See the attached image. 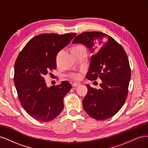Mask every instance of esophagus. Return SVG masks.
<instances>
[{
  "label": "esophagus",
  "mask_w": 148,
  "mask_h": 148,
  "mask_svg": "<svg viewBox=\"0 0 148 148\" xmlns=\"http://www.w3.org/2000/svg\"><path fill=\"white\" fill-rule=\"evenodd\" d=\"M80 85V83H78V82H74L73 84H72V86H74V87H77L78 86H79Z\"/></svg>",
  "instance_id": "obj_1"
}]
</instances>
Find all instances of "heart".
I'll use <instances>...</instances> for the list:
<instances>
[{"label":"heart","instance_id":"1","mask_svg":"<svg viewBox=\"0 0 148 148\" xmlns=\"http://www.w3.org/2000/svg\"><path fill=\"white\" fill-rule=\"evenodd\" d=\"M83 51H86V49L82 45H77L71 48L72 53H77ZM69 77L74 79H79L82 78V74L80 73H71L69 75Z\"/></svg>","mask_w":148,"mask_h":148}]
</instances>
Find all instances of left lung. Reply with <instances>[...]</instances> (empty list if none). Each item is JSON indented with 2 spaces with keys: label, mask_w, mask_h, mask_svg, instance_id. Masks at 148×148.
<instances>
[{
  "label": "left lung",
  "mask_w": 148,
  "mask_h": 148,
  "mask_svg": "<svg viewBox=\"0 0 148 148\" xmlns=\"http://www.w3.org/2000/svg\"><path fill=\"white\" fill-rule=\"evenodd\" d=\"M82 44L93 53L86 77L102 80L97 89L86 84L88 93L83 99L86 112L96 120L113 117L127 99L131 70L126 52L110 36L91 31L78 35L72 44Z\"/></svg>",
  "instance_id": "obj_1"
}]
</instances>
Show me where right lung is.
<instances>
[{
    "mask_svg": "<svg viewBox=\"0 0 148 148\" xmlns=\"http://www.w3.org/2000/svg\"><path fill=\"white\" fill-rule=\"evenodd\" d=\"M77 34H41L28 42L14 66L15 86L25 110L33 119L48 122L64 109V98L71 88L67 82L47 86L44 76L57 68L56 56Z\"/></svg>",
    "mask_w": 148,
    "mask_h": 148,
    "instance_id": "add662e5",
    "label": "right lung"
}]
</instances>
